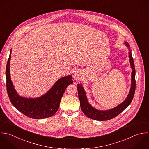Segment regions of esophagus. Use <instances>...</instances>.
<instances>
[{
  "mask_svg": "<svg viewBox=\"0 0 149 149\" xmlns=\"http://www.w3.org/2000/svg\"><path fill=\"white\" fill-rule=\"evenodd\" d=\"M74 78L76 79V80H79L81 77V74L79 72H75L74 73Z\"/></svg>",
  "mask_w": 149,
  "mask_h": 149,
  "instance_id": "1",
  "label": "esophagus"
}]
</instances>
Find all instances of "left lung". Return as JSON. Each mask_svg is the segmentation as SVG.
Wrapping results in <instances>:
<instances>
[{
    "label": "left lung",
    "mask_w": 149,
    "mask_h": 149,
    "mask_svg": "<svg viewBox=\"0 0 149 149\" xmlns=\"http://www.w3.org/2000/svg\"><path fill=\"white\" fill-rule=\"evenodd\" d=\"M125 45L129 48V45L127 42H125ZM129 62L131 65V68L132 70V83L131 87L129 91V94H128L126 99L120 104L118 105L109 110L107 111H100L95 109L92 106H91L87 99L86 93L81 86V84H77V90H78V96L79 98L80 102V107L83 112L89 118L97 120H107L111 119L119 113H120L132 102L136 88V80H135V68L134 65V62L132 56V53L130 50L129 51Z\"/></svg>",
    "instance_id": "obj_1"
}]
</instances>
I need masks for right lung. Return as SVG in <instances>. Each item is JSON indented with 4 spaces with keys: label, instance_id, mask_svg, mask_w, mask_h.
<instances>
[{
    "label": "right lung",
    "instance_id": "obj_1",
    "mask_svg": "<svg viewBox=\"0 0 149 149\" xmlns=\"http://www.w3.org/2000/svg\"><path fill=\"white\" fill-rule=\"evenodd\" d=\"M12 51H10L11 54ZM9 55L6 68V87L9 99L20 112L33 119H44L53 116L59 109L61 98L66 87L73 83L71 75L59 79L44 95L37 98H26L16 91L10 76V57Z\"/></svg>",
    "mask_w": 149,
    "mask_h": 149
}]
</instances>
